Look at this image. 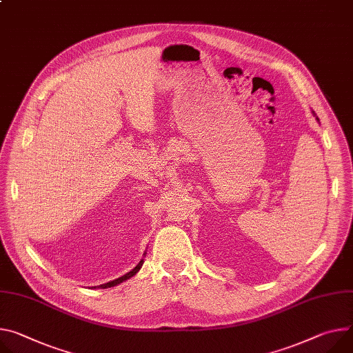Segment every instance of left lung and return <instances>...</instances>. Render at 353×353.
Wrapping results in <instances>:
<instances>
[{
	"label": "left lung",
	"instance_id": "obj_1",
	"mask_svg": "<svg viewBox=\"0 0 353 353\" xmlns=\"http://www.w3.org/2000/svg\"><path fill=\"white\" fill-rule=\"evenodd\" d=\"M316 119H318V118H316Z\"/></svg>",
	"mask_w": 353,
	"mask_h": 353
}]
</instances>
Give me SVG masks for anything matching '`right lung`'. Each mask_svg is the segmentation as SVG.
I'll use <instances>...</instances> for the list:
<instances>
[{
  "label": "right lung",
  "instance_id": "right-lung-1",
  "mask_svg": "<svg viewBox=\"0 0 353 353\" xmlns=\"http://www.w3.org/2000/svg\"><path fill=\"white\" fill-rule=\"evenodd\" d=\"M142 265H143V259L131 270V272H128L126 274H123V276H121V277H118V279H115V280H112V281H108V283H105V284H101V285H97V287H100V288H108V287H114V285H117V284H119V283H122V281H125V280H128L130 277H132V276H135L138 272H139V269L142 268Z\"/></svg>",
  "mask_w": 353,
  "mask_h": 353
}]
</instances>
